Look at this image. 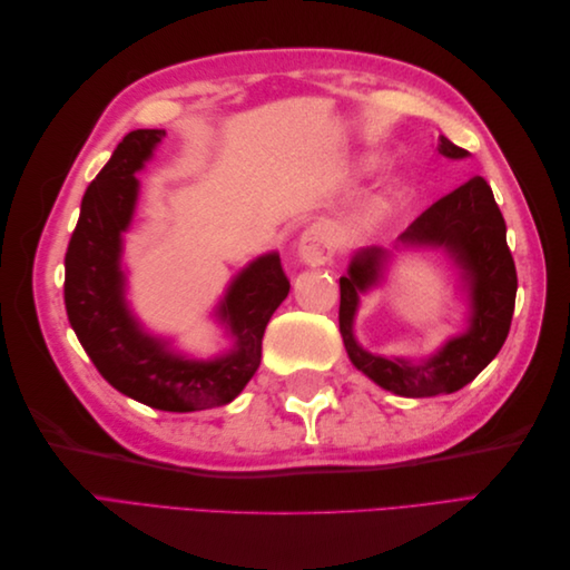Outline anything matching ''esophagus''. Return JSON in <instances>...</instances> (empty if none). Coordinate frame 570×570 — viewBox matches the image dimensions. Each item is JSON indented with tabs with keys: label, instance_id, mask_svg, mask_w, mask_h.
Segmentation results:
<instances>
[{
	"label": "esophagus",
	"instance_id": "1",
	"mask_svg": "<svg viewBox=\"0 0 570 570\" xmlns=\"http://www.w3.org/2000/svg\"><path fill=\"white\" fill-rule=\"evenodd\" d=\"M299 258L308 266H323L335 256V235L333 230L323 226V223H314L312 228H306L299 237L297 245Z\"/></svg>",
	"mask_w": 570,
	"mask_h": 570
}]
</instances>
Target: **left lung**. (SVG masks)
<instances>
[{
  "instance_id": "1",
  "label": "left lung",
  "mask_w": 570,
  "mask_h": 570,
  "mask_svg": "<svg viewBox=\"0 0 570 570\" xmlns=\"http://www.w3.org/2000/svg\"><path fill=\"white\" fill-rule=\"evenodd\" d=\"M442 157L463 159L469 151L440 135ZM396 247H444L459 264L469 285L471 318L465 333L421 364L366 352L354 340L358 295L381 283L387 254L368 247L354 254L347 275L340 278V333L352 364L373 383L400 396L450 394L469 385L502 350L509 335L515 289V264L507 245V223L485 178L473 176L444 195L396 237Z\"/></svg>"
}]
</instances>
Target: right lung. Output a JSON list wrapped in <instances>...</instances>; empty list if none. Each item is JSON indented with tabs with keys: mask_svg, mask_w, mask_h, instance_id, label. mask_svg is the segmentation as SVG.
<instances>
[{
	"mask_svg": "<svg viewBox=\"0 0 570 570\" xmlns=\"http://www.w3.org/2000/svg\"><path fill=\"white\" fill-rule=\"evenodd\" d=\"M164 130H132L85 189L78 226L66 249L63 302L82 350L105 381L135 402L161 411H199L233 402L262 364V340L289 292L281 256H258L230 283L218 304L235 344L214 361H193L149 337L126 304L120 245L137 199L135 174Z\"/></svg>",
	"mask_w": 570,
	"mask_h": 570,
	"instance_id": "1",
	"label": "right lung"
}]
</instances>
